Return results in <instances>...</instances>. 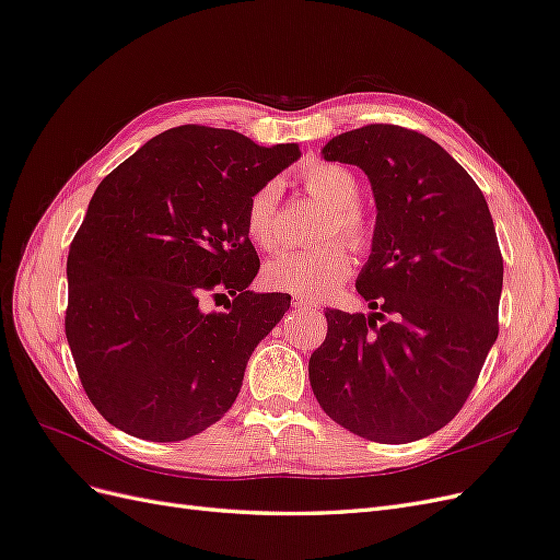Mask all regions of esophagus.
<instances>
[{"label":"esophagus","mask_w":560,"mask_h":560,"mask_svg":"<svg viewBox=\"0 0 560 560\" xmlns=\"http://www.w3.org/2000/svg\"><path fill=\"white\" fill-rule=\"evenodd\" d=\"M294 308H299V311H313V308H317V303H315V301H308V299L296 296V299H294Z\"/></svg>","instance_id":"obj_1"}]
</instances>
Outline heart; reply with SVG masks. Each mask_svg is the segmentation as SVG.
<instances>
[{
  "label": "heart",
  "mask_w": 560,
  "mask_h": 560,
  "mask_svg": "<svg viewBox=\"0 0 560 560\" xmlns=\"http://www.w3.org/2000/svg\"><path fill=\"white\" fill-rule=\"evenodd\" d=\"M306 191L325 202L329 217L322 222L317 241L341 235L352 247H366L371 241V226L358 208L360 184L348 167L334 163H313L303 171ZM278 200L280 191L276 184H264L254 191L245 208V233L264 252H273L282 245V233L278 226ZM341 241H329L308 249L282 252L270 259L264 268V280L273 290L319 299L338 290L352 270V254Z\"/></svg>",
  "instance_id": "obj_1"
}]
</instances>
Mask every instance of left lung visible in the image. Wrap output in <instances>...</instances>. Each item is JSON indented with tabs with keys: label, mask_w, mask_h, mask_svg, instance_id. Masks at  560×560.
<instances>
[{
	"label": "left lung",
	"mask_w": 560,
	"mask_h": 560,
	"mask_svg": "<svg viewBox=\"0 0 560 560\" xmlns=\"http://www.w3.org/2000/svg\"><path fill=\"white\" fill-rule=\"evenodd\" d=\"M322 156L362 167L378 214L354 282L374 313L325 311L313 393L352 434L409 444L463 409L498 338L493 217L465 167L416 130L371 124L336 135Z\"/></svg>",
	"instance_id": "8db88e82"
}]
</instances>
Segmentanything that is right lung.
I'll list each match as a JSON object with an SVG mask.
<instances>
[{
	"instance_id": "add662e5",
	"label": "right lung",
	"mask_w": 560,
	"mask_h": 560,
	"mask_svg": "<svg viewBox=\"0 0 560 560\" xmlns=\"http://www.w3.org/2000/svg\"><path fill=\"white\" fill-rule=\"evenodd\" d=\"M301 156L208 126L171 128L100 182L67 257L65 334L83 389L114 428L182 442L222 418L247 360L290 311L254 294L249 196ZM229 289L226 314L201 299Z\"/></svg>"
}]
</instances>
